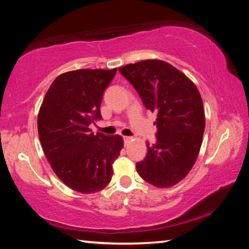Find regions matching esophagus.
<instances>
[{
	"label": "esophagus",
	"instance_id": "1",
	"mask_svg": "<svg viewBox=\"0 0 249 249\" xmlns=\"http://www.w3.org/2000/svg\"><path fill=\"white\" fill-rule=\"evenodd\" d=\"M123 140H124V142H125V145H127V144H128V142H130V140H132V137H128V136H124V138H123Z\"/></svg>",
	"mask_w": 249,
	"mask_h": 249
}]
</instances>
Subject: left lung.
<instances>
[{
	"label": "left lung",
	"instance_id": "1",
	"mask_svg": "<svg viewBox=\"0 0 249 249\" xmlns=\"http://www.w3.org/2000/svg\"><path fill=\"white\" fill-rule=\"evenodd\" d=\"M119 70L133 84L145 107L157 113V142H147L148 153L136 163L137 172L155 187H172L190 172L201 148L205 115L200 92L184 73L158 59Z\"/></svg>",
	"mask_w": 249,
	"mask_h": 249
}]
</instances>
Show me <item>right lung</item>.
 <instances>
[{
  "label": "right lung",
  "mask_w": 249,
  "mask_h": 249,
  "mask_svg": "<svg viewBox=\"0 0 249 249\" xmlns=\"http://www.w3.org/2000/svg\"><path fill=\"white\" fill-rule=\"evenodd\" d=\"M116 70L80 69L58 75L39 108L37 126L46 158L58 178L80 193L107 187L123 148L120 135L93 134L89 128L102 119L103 92Z\"/></svg>",
  "instance_id": "1"
}]
</instances>
